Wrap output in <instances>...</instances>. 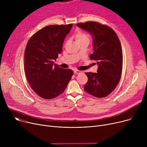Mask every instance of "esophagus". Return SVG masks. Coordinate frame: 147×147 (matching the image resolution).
<instances>
[{"mask_svg":"<svg viewBox=\"0 0 147 147\" xmlns=\"http://www.w3.org/2000/svg\"><path fill=\"white\" fill-rule=\"evenodd\" d=\"M74 73L75 74H81V73H82V71L78 70V69H75V70H74Z\"/></svg>","mask_w":147,"mask_h":147,"instance_id":"1","label":"esophagus"}]
</instances>
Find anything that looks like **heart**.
I'll use <instances>...</instances> for the list:
<instances>
[{"label":"heart","instance_id":"1","mask_svg":"<svg viewBox=\"0 0 147 147\" xmlns=\"http://www.w3.org/2000/svg\"><path fill=\"white\" fill-rule=\"evenodd\" d=\"M76 39L78 42H82L84 40H89V35L83 32H78L75 35Z\"/></svg>","mask_w":147,"mask_h":147}]
</instances>
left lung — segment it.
<instances>
[{
  "label": "left lung",
  "instance_id": "obj_1",
  "mask_svg": "<svg viewBox=\"0 0 147 147\" xmlns=\"http://www.w3.org/2000/svg\"><path fill=\"white\" fill-rule=\"evenodd\" d=\"M77 26L93 37L94 53L90 58L98 65L97 73H85L88 81L84 89L95 97H105L116 88L120 79L123 53L119 38L111 28L96 22L79 23Z\"/></svg>",
  "mask_w": 147,
  "mask_h": 147
}]
</instances>
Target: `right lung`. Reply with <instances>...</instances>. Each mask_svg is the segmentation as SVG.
Listing matches in <instances>:
<instances>
[{
  "mask_svg": "<svg viewBox=\"0 0 147 147\" xmlns=\"http://www.w3.org/2000/svg\"><path fill=\"white\" fill-rule=\"evenodd\" d=\"M72 24L51 25L31 37L24 52V70L31 88L42 98L51 99L63 93L73 71L55 64L62 53L66 36Z\"/></svg>",
  "mask_w": 147,
  "mask_h": 147,
  "instance_id": "1",
  "label": "right lung"
}]
</instances>
